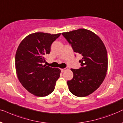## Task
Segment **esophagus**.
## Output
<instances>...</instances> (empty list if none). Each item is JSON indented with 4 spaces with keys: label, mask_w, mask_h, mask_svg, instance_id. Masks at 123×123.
Wrapping results in <instances>:
<instances>
[{
    "label": "esophagus",
    "mask_w": 123,
    "mask_h": 123,
    "mask_svg": "<svg viewBox=\"0 0 123 123\" xmlns=\"http://www.w3.org/2000/svg\"><path fill=\"white\" fill-rule=\"evenodd\" d=\"M61 71L62 73H63L65 71H66V68H61Z\"/></svg>",
    "instance_id": "obj_1"
}]
</instances>
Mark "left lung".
Masks as SVG:
<instances>
[{
	"mask_svg": "<svg viewBox=\"0 0 123 123\" xmlns=\"http://www.w3.org/2000/svg\"><path fill=\"white\" fill-rule=\"evenodd\" d=\"M74 52L82 55L81 68H71L73 78L68 81V89L77 97H86L99 88L107 71V53L104 43L91 31L79 29L62 33Z\"/></svg>",
	"mask_w": 123,
	"mask_h": 123,
	"instance_id": "1",
	"label": "left lung"
}]
</instances>
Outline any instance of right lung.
<instances>
[{
	"label": "right lung",
	"instance_id": "1",
	"mask_svg": "<svg viewBox=\"0 0 123 123\" xmlns=\"http://www.w3.org/2000/svg\"><path fill=\"white\" fill-rule=\"evenodd\" d=\"M61 34L35 32L30 34L19 44L15 56L16 73L19 82L31 94L44 97L55 89L61 70L42 63L49 55L50 47Z\"/></svg>",
	"mask_w": 123,
	"mask_h": 123
}]
</instances>
